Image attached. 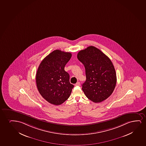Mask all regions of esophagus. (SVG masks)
<instances>
[{
	"mask_svg": "<svg viewBox=\"0 0 146 146\" xmlns=\"http://www.w3.org/2000/svg\"><path fill=\"white\" fill-rule=\"evenodd\" d=\"M80 85V82H77V83L75 85V86H79Z\"/></svg>",
	"mask_w": 146,
	"mask_h": 146,
	"instance_id": "34e87169",
	"label": "esophagus"
}]
</instances>
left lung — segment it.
<instances>
[{
  "label": "left lung",
  "mask_w": 146,
  "mask_h": 146,
  "mask_svg": "<svg viewBox=\"0 0 146 146\" xmlns=\"http://www.w3.org/2000/svg\"><path fill=\"white\" fill-rule=\"evenodd\" d=\"M77 58L85 68L86 80L82 85V90L86 96L94 102L108 99L116 84L115 70L111 61L93 46L80 50Z\"/></svg>",
  "instance_id": "8db88e82"
}]
</instances>
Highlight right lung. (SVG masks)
Wrapping results in <instances>:
<instances>
[{
  "instance_id": "1",
  "label": "right lung",
  "mask_w": 146,
  "mask_h": 146,
  "mask_svg": "<svg viewBox=\"0 0 146 146\" xmlns=\"http://www.w3.org/2000/svg\"><path fill=\"white\" fill-rule=\"evenodd\" d=\"M72 56L70 52L56 49L42 60L36 79L38 91L50 104L58 106L70 97L74 85L70 84L69 74L65 66Z\"/></svg>"
}]
</instances>
